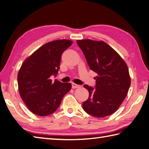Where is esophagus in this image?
Wrapping results in <instances>:
<instances>
[{
	"instance_id": "esophagus-1",
	"label": "esophagus",
	"mask_w": 149,
	"mask_h": 149,
	"mask_svg": "<svg viewBox=\"0 0 149 149\" xmlns=\"http://www.w3.org/2000/svg\"><path fill=\"white\" fill-rule=\"evenodd\" d=\"M78 87H80V86H79V85H77V84H72V89H76V88H78Z\"/></svg>"
}]
</instances>
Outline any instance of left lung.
Instances as JSON below:
<instances>
[{
    "mask_svg": "<svg viewBox=\"0 0 149 149\" xmlns=\"http://www.w3.org/2000/svg\"><path fill=\"white\" fill-rule=\"evenodd\" d=\"M78 46L88 65L96 72L95 90L84 85L89 98L84 110L96 118H104L116 112L128 93L130 77L127 63L116 51L104 41L78 40Z\"/></svg>",
    "mask_w": 149,
    "mask_h": 149,
    "instance_id": "8db88e82",
    "label": "left lung"
}]
</instances>
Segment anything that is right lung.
I'll use <instances>...</instances> for the list:
<instances>
[{
  "instance_id": "add662e5",
  "label": "right lung",
  "mask_w": 149,
  "mask_h": 149,
  "mask_svg": "<svg viewBox=\"0 0 149 149\" xmlns=\"http://www.w3.org/2000/svg\"><path fill=\"white\" fill-rule=\"evenodd\" d=\"M72 44L66 39L42 45L24 60L17 76L19 91L30 111L38 116L53 113L63 97L71 89L70 83H62L50 77L56 75L63 51Z\"/></svg>"
}]
</instances>
